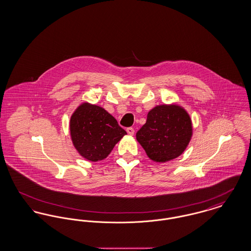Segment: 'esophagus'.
<instances>
[{
    "label": "esophagus",
    "instance_id": "esophagus-1",
    "mask_svg": "<svg viewBox=\"0 0 251 251\" xmlns=\"http://www.w3.org/2000/svg\"><path fill=\"white\" fill-rule=\"evenodd\" d=\"M127 132H128V134H130V135H133L134 130H133V128L129 127V128H127Z\"/></svg>",
    "mask_w": 251,
    "mask_h": 251
}]
</instances>
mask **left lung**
I'll list each match as a JSON object with an SVG mask.
<instances>
[{"instance_id": "1", "label": "left lung", "mask_w": 251, "mask_h": 251, "mask_svg": "<svg viewBox=\"0 0 251 251\" xmlns=\"http://www.w3.org/2000/svg\"><path fill=\"white\" fill-rule=\"evenodd\" d=\"M192 133L188 113L177 104H163L148 113L146 123L136 132V139L150 159L165 163L185 151Z\"/></svg>"}]
</instances>
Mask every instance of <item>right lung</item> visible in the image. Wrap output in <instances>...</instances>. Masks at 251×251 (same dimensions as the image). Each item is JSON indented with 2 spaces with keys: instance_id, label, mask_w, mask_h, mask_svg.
Returning a JSON list of instances; mask_svg holds the SVG:
<instances>
[{
  "instance_id": "1",
  "label": "right lung",
  "mask_w": 251,
  "mask_h": 251,
  "mask_svg": "<svg viewBox=\"0 0 251 251\" xmlns=\"http://www.w3.org/2000/svg\"><path fill=\"white\" fill-rule=\"evenodd\" d=\"M70 131L74 148L91 162L105 159L127 134L106 110L88 102L79 105L72 114Z\"/></svg>"
}]
</instances>
